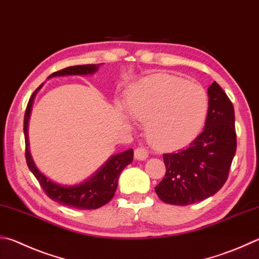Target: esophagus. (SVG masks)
<instances>
[{"mask_svg":"<svg viewBox=\"0 0 259 259\" xmlns=\"http://www.w3.org/2000/svg\"><path fill=\"white\" fill-rule=\"evenodd\" d=\"M135 157L139 161H145L148 157V150L145 147H137L135 149Z\"/></svg>","mask_w":259,"mask_h":259,"instance_id":"34e87169","label":"esophagus"}]
</instances>
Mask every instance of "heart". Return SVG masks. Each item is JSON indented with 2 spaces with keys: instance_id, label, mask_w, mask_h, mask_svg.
I'll return each instance as SVG.
<instances>
[{
  "instance_id": "1",
  "label": "heart",
  "mask_w": 259,
  "mask_h": 259,
  "mask_svg": "<svg viewBox=\"0 0 259 259\" xmlns=\"http://www.w3.org/2000/svg\"><path fill=\"white\" fill-rule=\"evenodd\" d=\"M207 95L198 84L166 73L148 77L126 103L134 119L146 122L147 138L162 149L189 144L201 129L207 113Z\"/></svg>"
}]
</instances>
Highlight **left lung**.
Here are the masks:
<instances>
[{
	"label": "left lung",
	"mask_w": 259,
	"mask_h": 259,
	"mask_svg": "<svg viewBox=\"0 0 259 259\" xmlns=\"http://www.w3.org/2000/svg\"><path fill=\"white\" fill-rule=\"evenodd\" d=\"M208 97L203 133L188 147L163 155L166 172L155 191L164 203H198L216 194L229 177L237 150L234 109L216 81L208 87Z\"/></svg>",
	"instance_id": "left-lung-1"
}]
</instances>
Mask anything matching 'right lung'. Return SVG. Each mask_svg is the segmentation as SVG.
Wrapping results in <instances>:
<instances>
[{
  "label": "right lung",
  "mask_w": 259,
  "mask_h": 259,
  "mask_svg": "<svg viewBox=\"0 0 259 259\" xmlns=\"http://www.w3.org/2000/svg\"><path fill=\"white\" fill-rule=\"evenodd\" d=\"M100 64H83L68 67L52 73L49 78L61 77V76H71V74H92L98 70ZM40 86L32 93L27 104L25 119H23V133H25L26 143V161L29 170L35 176L37 181L39 182L40 187L48 197L52 200L56 201L61 205L69 206V207L78 209H96L102 206L106 205L113 198L115 190L117 188V180L123 168L133 162L134 149L130 148L123 153L116 154L112 156L104 165L100 168V171L93 178L89 179L81 185L73 187L60 186L58 183L51 181L43 173L38 171L35 166L34 161L30 156L29 148H28V120H29L32 101L36 93Z\"/></svg>",
  "instance_id": "obj_1"
}]
</instances>
